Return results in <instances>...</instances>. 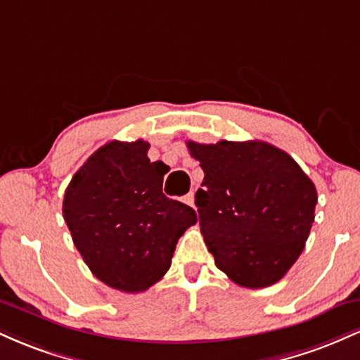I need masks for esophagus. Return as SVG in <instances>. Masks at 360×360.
I'll return each mask as SVG.
<instances>
[{
  "instance_id": "1",
  "label": "esophagus",
  "mask_w": 360,
  "mask_h": 360,
  "mask_svg": "<svg viewBox=\"0 0 360 360\" xmlns=\"http://www.w3.org/2000/svg\"><path fill=\"white\" fill-rule=\"evenodd\" d=\"M184 203L189 205V206H193V208H194V194L193 193L186 194V196H184Z\"/></svg>"
}]
</instances>
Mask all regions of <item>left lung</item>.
<instances>
[{"mask_svg": "<svg viewBox=\"0 0 360 360\" xmlns=\"http://www.w3.org/2000/svg\"><path fill=\"white\" fill-rule=\"evenodd\" d=\"M188 148L205 172L194 203L218 269L243 288L278 283L308 240L315 184L291 155L260 140H189Z\"/></svg>", "mask_w": 360, "mask_h": 360, "instance_id": "8db88e82", "label": "left lung"}]
</instances>
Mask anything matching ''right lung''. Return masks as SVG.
Returning <instances> with one entry per match:
<instances>
[{"label":"right lung","instance_id":"right-lung-1","mask_svg":"<svg viewBox=\"0 0 360 360\" xmlns=\"http://www.w3.org/2000/svg\"><path fill=\"white\" fill-rule=\"evenodd\" d=\"M148 142H108L72 176L62 201L76 249L106 286L142 292L164 278L176 243L198 221L191 206L162 193L167 166Z\"/></svg>","mask_w":360,"mask_h":360}]
</instances>
